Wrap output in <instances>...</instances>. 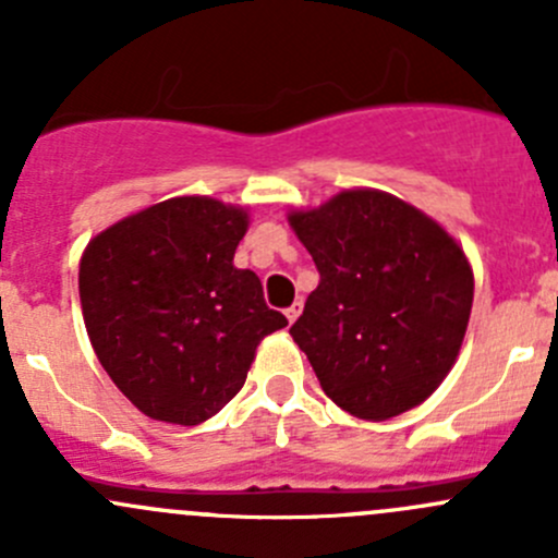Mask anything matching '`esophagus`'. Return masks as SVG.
<instances>
[{
	"label": "esophagus",
	"mask_w": 558,
	"mask_h": 558,
	"mask_svg": "<svg viewBox=\"0 0 558 558\" xmlns=\"http://www.w3.org/2000/svg\"><path fill=\"white\" fill-rule=\"evenodd\" d=\"M300 313H302V300L294 302V305H291L289 311H286V318H289V324H294V320L300 318Z\"/></svg>",
	"instance_id": "obj_1"
}]
</instances>
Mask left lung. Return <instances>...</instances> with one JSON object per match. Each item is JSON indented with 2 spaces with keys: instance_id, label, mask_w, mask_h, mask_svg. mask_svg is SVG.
I'll use <instances>...</instances> for the list:
<instances>
[{
  "instance_id": "left-lung-1",
  "label": "left lung",
  "mask_w": 558,
  "mask_h": 558,
  "mask_svg": "<svg viewBox=\"0 0 558 558\" xmlns=\"http://www.w3.org/2000/svg\"><path fill=\"white\" fill-rule=\"evenodd\" d=\"M289 223L320 275L291 337L326 397L364 421L429 399L470 324L475 278L461 245L378 189H345Z\"/></svg>"
}]
</instances>
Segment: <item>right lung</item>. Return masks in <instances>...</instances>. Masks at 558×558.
Wrapping results in <instances>:
<instances>
[{"label": "right lung", "instance_id": "right-lung-1", "mask_svg": "<svg viewBox=\"0 0 558 558\" xmlns=\"http://www.w3.org/2000/svg\"><path fill=\"white\" fill-rule=\"evenodd\" d=\"M245 207L172 196L121 218L86 245L77 272L94 353L154 421L196 426L247 378L258 342L289 320L262 280L234 267Z\"/></svg>", "mask_w": 558, "mask_h": 558}]
</instances>
